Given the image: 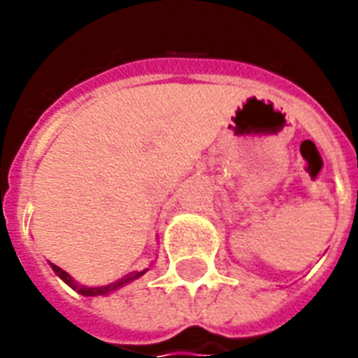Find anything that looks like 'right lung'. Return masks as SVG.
Masks as SVG:
<instances>
[{
  "instance_id": "right-lung-1",
  "label": "right lung",
  "mask_w": 358,
  "mask_h": 358,
  "mask_svg": "<svg viewBox=\"0 0 358 358\" xmlns=\"http://www.w3.org/2000/svg\"><path fill=\"white\" fill-rule=\"evenodd\" d=\"M51 268H53V273L62 279L65 285H69L73 291H77L79 295L83 296H103V295H109V293H113V291H119L121 287H125V285H129V282H133L135 279H139L141 275H145L147 273V268L145 271H133V273H129V275H125V277H121V279H117L115 282H109V285H101V287H85V285H79V282L69 275V273H65L63 268H59L57 265H53L51 263Z\"/></svg>"
}]
</instances>
